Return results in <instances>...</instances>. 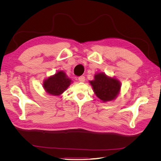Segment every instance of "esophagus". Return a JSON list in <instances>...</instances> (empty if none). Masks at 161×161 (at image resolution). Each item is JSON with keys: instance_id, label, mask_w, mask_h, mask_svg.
Returning <instances> with one entry per match:
<instances>
[{"instance_id": "esophagus-1", "label": "esophagus", "mask_w": 161, "mask_h": 161, "mask_svg": "<svg viewBox=\"0 0 161 161\" xmlns=\"http://www.w3.org/2000/svg\"><path fill=\"white\" fill-rule=\"evenodd\" d=\"M85 77L84 76H81L79 78V82H85Z\"/></svg>"}]
</instances>
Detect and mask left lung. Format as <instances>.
Listing matches in <instances>:
<instances>
[{
	"label": "left lung",
	"instance_id": "1",
	"mask_svg": "<svg viewBox=\"0 0 161 161\" xmlns=\"http://www.w3.org/2000/svg\"><path fill=\"white\" fill-rule=\"evenodd\" d=\"M96 96L103 102L115 99L121 89V82L115 77L106 75L103 72L95 75L94 79L89 80Z\"/></svg>",
	"mask_w": 161,
	"mask_h": 161
}]
</instances>
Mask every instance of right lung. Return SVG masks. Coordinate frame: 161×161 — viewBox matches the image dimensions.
Returning a JSON list of instances; mask_svg holds the SVG:
<instances>
[{
    "instance_id": "obj_1",
    "label": "right lung",
    "mask_w": 161,
    "mask_h": 161,
    "mask_svg": "<svg viewBox=\"0 0 161 161\" xmlns=\"http://www.w3.org/2000/svg\"><path fill=\"white\" fill-rule=\"evenodd\" d=\"M71 82L72 80L68 77L65 72L60 70L43 80V87L48 95L59 96L67 89Z\"/></svg>"
}]
</instances>
